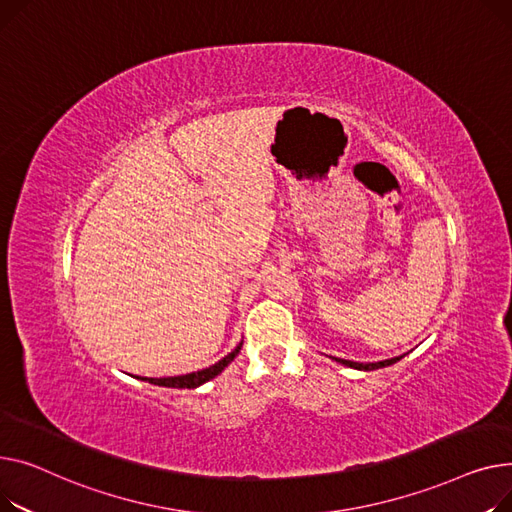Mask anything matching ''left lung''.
Wrapping results in <instances>:
<instances>
[{"instance_id":"left-lung-1","label":"left lung","mask_w":512,"mask_h":512,"mask_svg":"<svg viewBox=\"0 0 512 512\" xmlns=\"http://www.w3.org/2000/svg\"><path fill=\"white\" fill-rule=\"evenodd\" d=\"M328 357H330V359H335V362H337V364H341V366H347V368H353V370H362V372H370V370H378V368H386V366H393V364H397L403 355H399V357H390V359H384V362H374V364L351 362V359H341V357H333V355H328Z\"/></svg>"}]
</instances>
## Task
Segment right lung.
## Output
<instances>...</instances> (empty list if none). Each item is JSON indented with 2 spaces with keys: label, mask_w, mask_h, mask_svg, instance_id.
Segmentation results:
<instances>
[{
  "label": "right lung",
  "mask_w": 512,
  "mask_h": 512,
  "mask_svg": "<svg viewBox=\"0 0 512 512\" xmlns=\"http://www.w3.org/2000/svg\"><path fill=\"white\" fill-rule=\"evenodd\" d=\"M239 349H242V343H239L231 353H227L223 359H219L215 366L198 370V372H192V374L169 376V378H144V376H136V378L144 380V382H150V384H157V386H167V388H198L200 384H204L208 380H213L215 376H219L233 362L235 355L239 353Z\"/></svg>",
  "instance_id": "right-lung-1"
}]
</instances>
